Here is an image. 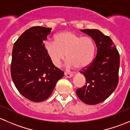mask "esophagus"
I'll return each instance as SVG.
<instances>
[{
	"mask_svg": "<svg viewBox=\"0 0 130 130\" xmlns=\"http://www.w3.org/2000/svg\"><path fill=\"white\" fill-rule=\"evenodd\" d=\"M64 75H65V76H66L67 78H71V77H73V75L72 73H67V72L64 73Z\"/></svg>",
	"mask_w": 130,
	"mask_h": 130,
	"instance_id": "34e87169",
	"label": "esophagus"
}]
</instances>
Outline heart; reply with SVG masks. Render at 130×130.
Listing matches in <instances>:
<instances>
[{
  "label": "heart",
  "instance_id": "b5f03b06",
  "mask_svg": "<svg viewBox=\"0 0 130 130\" xmlns=\"http://www.w3.org/2000/svg\"><path fill=\"white\" fill-rule=\"evenodd\" d=\"M44 46L52 62L57 67L67 57L68 67L84 69L90 65L95 55V44L91 38L81 37L69 31L57 34L55 41H46Z\"/></svg>",
  "mask_w": 130,
  "mask_h": 130
}]
</instances>
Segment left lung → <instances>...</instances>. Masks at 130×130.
I'll list each match as a JSON object with an SVG mask.
<instances>
[{"label":"left lung","mask_w":130,"mask_h":130,"mask_svg":"<svg viewBox=\"0 0 130 130\" xmlns=\"http://www.w3.org/2000/svg\"><path fill=\"white\" fill-rule=\"evenodd\" d=\"M95 41L97 55L92 62L80 71L86 84L76 90L77 96L89 105L105 101L118 84L120 54L112 40L98 29H82Z\"/></svg>","instance_id":"1"}]
</instances>
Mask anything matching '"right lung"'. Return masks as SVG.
<instances>
[{
    "instance_id": "right-lung-1",
    "label": "right lung",
    "mask_w": 130,
    "mask_h": 130,
    "mask_svg": "<svg viewBox=\"0 0 130 130\" xmlns=\"http://www.w3.org/2000/svg\"><path fill=\"white\" fill-rule=\"evenodd\" d=\"M52 28L35 26L25 31L14 44L10 73L18 91L33 102L48 99L63 72L52 62L43 41Z\"/></svg>"
}]
</instances>
